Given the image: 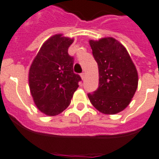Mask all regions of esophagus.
Instances as JSON below:
<instances>
[{"label":"esophagus","mask_w":159,"mask_h":159,"mask_svg":"<svg viewBox=\"0 0 159 159\" xmlns=\"http://www.w3.org/2000/svg\"><path fill=\"white\" fill-rule=\"evenodd\" d=\"M81 79H82V80L85 79V73H81Z\"/></svg>","instance_id":"esophagus-1"}]
</instances>
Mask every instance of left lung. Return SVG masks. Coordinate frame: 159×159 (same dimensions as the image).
<instances>
[{
  "label": "left lung",
  "instance_id": "8db88e82",
  "mask_svg": "<svg viewBox=\"0 0 159 159\" xmlns=\"http://www.w3.org/2000/svg\"><path fill=\"white\" fill-rule=\"evenodd\" d=\"M98 65L99 87L88 97L104 114L114 115L128 107L138 87V72L122 43L112 37L89 40Z\"/></svg>",
  "mask_w": 159,
  "mask_h": 159
}]
</instances>
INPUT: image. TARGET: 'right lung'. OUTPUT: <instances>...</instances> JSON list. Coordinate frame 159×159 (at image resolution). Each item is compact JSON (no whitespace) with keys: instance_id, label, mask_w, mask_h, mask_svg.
<instances>
[{"instance_id":"obj_1","label":"right lung","mask_w":159,"mask_h":159,"mask_svg":"<svg viewBox=\"0 0 159 159\" xmlns=\"http://www.w3.org/2000/svg\"><path fill=\"white\" fill-rule=\"evenodd\" d=\"M74 39L57 34L45 41L30 66V92L41 112L49 116L58 115L71 102L81 80L74 74V58L68 48Z\"/></svg>"}]
</instances>
